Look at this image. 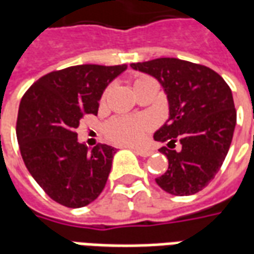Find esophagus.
Wrapping results in <instances>:
<instances>
[{
	"instance_id": "esophagus-1",
	"label": "esophagus",
	"mask_w": 254,
	"mask_h": 254,
	"mask_svg": "<svg viewBox=\"0 0 254 254\" xmlns=\"http://www.w3.org/2000/svg\"><path fill=\"white\" fill-rule=\"evenodd\" d=\"M134 152L140 156H143V158H147L149 155L152 154V151L151 149H147V148H134Z\"/></svg>"
}]
</instances>
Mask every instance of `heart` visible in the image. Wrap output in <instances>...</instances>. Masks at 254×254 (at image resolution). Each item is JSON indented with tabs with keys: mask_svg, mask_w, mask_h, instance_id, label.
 Returning <instances> with one entry per match:
<instances>
[{
	"mask_svg": "<svg viewBox=\"0 0 254 254\" xmlns=\"http://www.w3.org/2000/svg\"><path fill=\"white\" fill-rule=\"evenodd\" d=\"M151 77L138 76L134 85L147 81ZM106 96V92H105ZM152 129V121L148 117H114L106 122L105 133L111 141L125 145H137Z\"/></svg>",
	"mask_w": 254,
	"mask_h": 254,
	"instance_id": "obj_1",
	"label": "heart"
}]
</instances>
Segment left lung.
I'll return each instance as SVG.
<instances>
[{
	"label": "left lung",
	"instance_id": "8db88e82",
	"mask_svg": "<svg viewBox=\"0 0 254 254\" xmlns=\"http://www.w3.org/2000/svg\"><path fill=\"white\" fill-rule=\"evenodd\" d=\"M130 66L154 76L170 106L169 120L154 134L155 141L169 143V148H160L169 167L155 181L176 196L202 190L222 167L233 140L237 111L231 89L211 67L178 58H156ZM176 142L182 148L170 150Z\"/></svg>",
	"mask_w": 254,
	"mask_h": 254
}]
</instances>
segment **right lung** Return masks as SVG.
<instances>
[{"label": "right lung", "instance_id": "right-lung-1", "mask_svg": "<svg viewBox=\"0 0 254 254\" xmlns=\"http://www.w3.org/2000/svg\"><path fill=\"white\" fill-rule=\"evenodd\" d=\"M127 65H76L42 76L20 102L16 134L25 167L54 201L88 205L105 189L116 148L89 151L77 141L80 120L98 114L99 99Z\"/></svg>", "mask_w": 254, "mask_h": 254}]
</instances>
